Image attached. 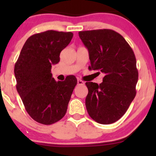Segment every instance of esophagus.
Masks as SVG:
<instances>
[{
	"label": "esophagus",
	"mask_w": 156,
	"mask_h": 156,
	"mask_svg": "<svg viewBox=\"0 0 156 156\" xmlns=\"http://www.w3.org/2000/svg\"><path fill=\"white\" fill-rule=\"evenodd\" d=\"M77 81H78V85H83V84L85 83H84V81H83V80L80 79H78Z\"/></svg>",
	"instance_id": "obj_1"
}]
</instances>
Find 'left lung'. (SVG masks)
I'll return each instance as SVG.
<instances>
[{
  "label": "left lung",
  "mask_w": 156,
  "mask_h": 156,
  "mask_svg": "<svg viewBox=\"0 0 156 156\" xmlns=\"http://www.w3.org/2000/svg\"><path fill=\"white\" fill-rule=\"evenodd\" d=\"M78 34L89 51V69L105 75L99 85L86 83L87 110L97 122L112 124L124 115L136 96L139 74L135 55L122 36L113 30L84 31Z\"/></svg>",
  "instance_id": "1"
}]
</instances>
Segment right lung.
<instances>
[{"instance_id":"right-lung-1","label":"right lung","mask_w":156,"mask_h":156,"mask_svg":"<svg viewBox=\"0 0 156 156\" xmlns=\"http://www.w3.org/2000/svg\"><path fill=\"white\" fill-rule=\"evenodd\" d=\"M73 37L72 32L53 30L32 35L15 63L17 92L28 114L41 124H53L67 112L77 79L69 76L64 81H55L51 67L59 62L61 51Z\"/></svg>"}]
</instances>
